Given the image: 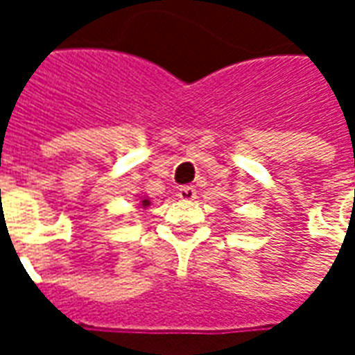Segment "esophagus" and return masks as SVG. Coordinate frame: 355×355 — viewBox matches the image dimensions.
I'll use <instances>...</instances> for the list:
<instances>
[{
	"instance_id": "obj_1",
	"label": "esophagus",
	"mask_w": 355,
	"mask_h": 355,
	"mask_svg": "<svg viewBox=\"0 0 355 355\" xmlns=\"http://www.w3.org/2000/svg\"><path fill=\"white\" fill-rule=\"evenodd\" d=\"M178 200L182 201H193L196 200V188L193 186H182V188H178Z\"/></svg>"
}]
</instances>
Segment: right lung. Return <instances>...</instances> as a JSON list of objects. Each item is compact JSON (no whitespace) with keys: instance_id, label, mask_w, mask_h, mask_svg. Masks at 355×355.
Returning <instances> with one entry per match:
<instances>
[{"instance_id":"1","label":"right lung","mask_w":355,"mask_h":355,"mask_svg":"<svg viewBox=\"0 0 355 355\" xmlns=\"http://www.w3.org/2000/svg\"><path fill=\"white\" fill-rule=\"evenodd\" d=\"M140 203H142V207H146V205H150V201H148V200H142V201H140Z\"/></svg>"}]
</instances>
